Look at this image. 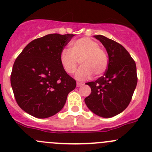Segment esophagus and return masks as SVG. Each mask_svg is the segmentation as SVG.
I'll return each instance as SVG.
<instances>
[{"label":"esophagus","instance_id":"1","mask_svg":"<svg viewBox=\"0 0 152 152\" xmlns=\"http://www.w3.org/2000/svg\"><path fill=\"white\" fill-rule=\"evenodd\" d=\"M83 85V83H79V82H77V87H80Z\"/></svg>","mask_w":152,"mask_h":152}]
</instances>
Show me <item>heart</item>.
<instances>
[{"label": "heart", "mask_w": 152, "mask_h": 152, "mask_svg": "<svg viewBox=\"0 0 152 152\" xmlns=\"http://www.w3.org/2000/svg\"><path fill=\"white\" fill-rule=\"evenodd\" d=\"M79 61L81 66L76 72L75 78L83 81L89 79L93 74L102 75L107 68L108 58L97 42L83 37L72 42L69 50H64L60 55L61 66L69 75L76 71Z\"/></svg>", "instance_id": "1"}]
</instances>
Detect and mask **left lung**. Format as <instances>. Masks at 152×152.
Returning a JSON list of instances; mask_svg holds the SVG:
<instances>
[{"label": "left lung", "instance_id": "obj_1", "mask_svg": "<svg viewBox=\"0 0 152 152\" xmlns=\"http://www.w3.org/2000/svg\"><path fill=\"white\" fill-rule=\"evenodd\" d=\"M105 48L108 65L104 75L87 83L91 88L85 102L91 111L103 118H110L127 107L137 86L136 64L121 45L102 35L94 36Z\"/></svg>", "mask_w": 152, "mask_h": 152}]
</instances>
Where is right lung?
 <instances>
[{"label":"right lung","mask_w":152,"mask_h":152,"mask_svg":"<svg viewBox=\"0 0 152 152\" xmlns=\"http://www.w3.org/2000/svg\"><path fill=\"white\" fill-rule=\"evenodd\" d=\"M75 35L48 34L31 42L15 60L11 85L25 112L45 118L63 108L76 81L65 72L60 55Z\"/></svg>","instance_id":"right-lung-1"}]
</instances>
